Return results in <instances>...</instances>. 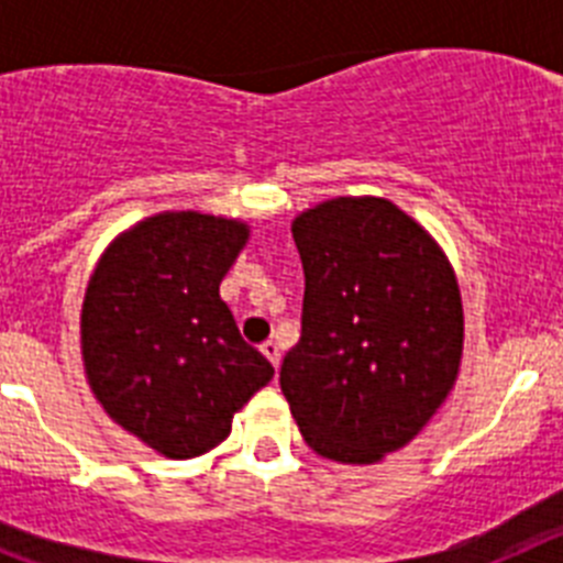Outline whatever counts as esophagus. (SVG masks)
<instances>
[{
	"instance_id": "1",
	"label": "esophagus",
	"mask_w": 563,
	"mask_h": 563,
	"mask_svg": "<svg viewBox=\"0 0 563 563\" xmlns=\"http://www.w3.org/2000/svg\"><path fill=\"white\" fill-rule=\"evenodd\" d=\"M262 355H265L267 361H271L273 366H276V369H278V363H282V352H278V343L276 341H265V343H262Z\"/></svg>"
}]
</instances>
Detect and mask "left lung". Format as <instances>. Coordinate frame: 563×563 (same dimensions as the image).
<instances>
[{
    "label": "left lung",
    "mask_w": 563,
    "mask_h": 563,
    "mask_svg": "<svg viewBox=\"0 0 563 563\" xmlns=\"http://www.w3.org/2000/svg\"><path fill=\"white\" fill-rule=\"evenodd\" d=\"M301 338L282 391L316 454L372 465L415 440L454 389L462 298L431 233L383 197H335L292 220Z\"/></svg>",
    "instance_id": "8db88e82"
}]
</instances>
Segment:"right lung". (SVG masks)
<instances>
[{
	"label": "right lung",
	"instance_id": "add662e5",
	"mask_svg": "<svg viewBox=\"0 0 563 563\" xmlns=\"http://www.w3.org/2000/svg\"><path fill=\"white\" fill-rule=\"evenodd\" d=\"M247 236L245 222L166 211L123 231L89 276V389L121 429L168 460L220 445L233 415L273 377L220 298Z\"/></svg>",
	"mask_w": 563,
	"mask_h": 563
}]
</instances>
